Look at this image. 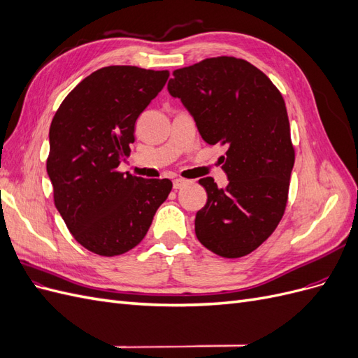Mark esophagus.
Segmentation results:
<instances>
[{
	"mask_svg": "<svg viewBox=\"0 0 358 358\" xmlns=\"http://www.w3.org/2000/svg\"><path fill=\"white\" fill-rule=\"evenodd\" d=\"M188 180H185V179H175V180H173V188H175V189H182V188H185L187 185H188Z\"/></svg>",
	"mask_w": 358,
	"mask_h": 358,
	"instance_id": "obj_1",
	"label": "esophagus"
}]
</instances>
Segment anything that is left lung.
I'll return each instance as SVG.
<instances>
[{
  "label": "left lung",
  "mask_w": 358,
  "mask_h": 358,
  "mask_svg": "<svg viewBox=\"0 0 358 358\" xmlns=\"http://www.w3.org/2000/svg\"><path fill=\"white\" fill-rule=\"evenodd\" d=\"M167 90L192 115L206 143L227 148L229 185L199 180L208 201L196 236L224 258L251 254L275 231L288 200L294 148L282 95L245 59L218 57L173 71Z\"/></svg>",
  "instance_id": "left-lung-1"
}]
</instances>
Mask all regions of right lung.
<instances>
[{
	"instance_id": "right-lung-1",
	"label": "right lung",
	"mask_w": 358,
	"mask_h": 358,
	"mask_svg": "<svg viewBox=\"0 0 358 358\" xmlns=\"http://www.w3.org/2000/svg\"><path fill=\"white\" fill-rule=\"evenodd\" d=\"M169 76L103 67L76 86L52 119L46 167L53 201L74 239L94 254L115 257L137 246L171 191L169 179L117 170L129 155L137 117Z\"/></svg>"
}]
</instances>
